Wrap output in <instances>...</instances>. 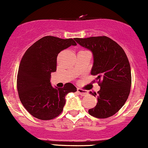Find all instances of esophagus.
Masks as SVG:
<instances>
[{
    "label": "esophagus",
    "instance_id": "1",
    "mask_svg": "<svg viewBox=\"0 0 148 148\" xmlns=\"http://www.w3.org/2000/svg\"><path fill=\"white\" fill-rule=\"evenodd\" d=\"M77 92L79 93V95H83V96L87 95L88 94V92L87 90H84L80 89V88H78L77 89Z\"/></svg>",
    "mask_w": 148,
    "mask_h": 148
}]
</instances>
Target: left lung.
I'll return each mask as SVG.
<instances>
[{
    "instance_id": "1",
    "label": "left lung",
    "mask_w": 148,
    "mask_h": 148,
    "mask_svg": "<svg viewBox=\"0 0 148 148\" xmlns=\"http://www.w3.org/2000/svg\"><path fill=\"white\" fill-rule=\"evenodd\" d=\"M74 40L92 53L90 74L97 76L100 90L90 93L97 97L95 107L88 111L97 118H106L118 112L128 98L132 84L130 62L123 48L106 36L75 38Z\"/></svg>"
}]
</instances>
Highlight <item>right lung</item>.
Returning a JSON list of instances; mask_svg holds the SVG:
<instances>
[{
  "label": "right lung",
  "mask_w": 148,
  "mask_h": 148,
  "mask_svg": "<svg viewBox=\"0 0 148 148\" xmlns=\"http://www.w3.org/2000/svg\"><path fill=\"white\" fill-rule=\"evenodd\" d=\"M76 45L73 39L46 36L25 52L18 67L17 90L21 103L35 118L48 120L58 116L66 95L76 91L71 83L59 88L53 87L50 81L51 73L56 71L59 53Z\"/></svg>",
  "instance_id": "add662e5"
}]
</instances>
